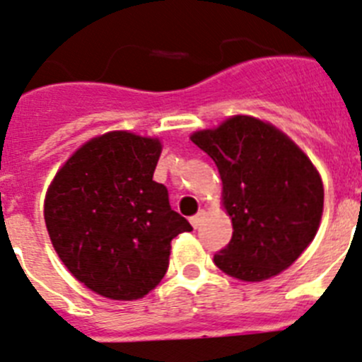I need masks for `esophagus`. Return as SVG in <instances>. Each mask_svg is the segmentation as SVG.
<instances>
[{
	"mask_svg": "<svg viewBox=\"0 0 362 362\" xmlns=\"http://www.w3.org/2000/svg\"><path fill=\"white\" fill-rule=\"evenodd\" d=\"M203 218H204V211L201 210L197 215H194V217H190V224L195 228V230H197V228L201 226V222H203Z\"/></svg>",
	"mask_w": 362,
	"mask_h": 362,
	"instance_id": "obj_1",
	"label": "esophagus"
}]
</instances>
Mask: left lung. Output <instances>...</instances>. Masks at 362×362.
I'll return each mask as SVG.
<instances>
[{"instance_id": "left-lung-1", "label": "left lung", "mask_w": 362, "mask_h": 362, "mask_svg": "<svg viewBox=\"0 0 362 362\" xmlns=\"http://www.w3.org/2000/svg\"><path fill=\"white\" fill-rule=\"evenodd\" d=\"M190 140L217 165L233 222L215 265L244 281L287 269L313 242L323 214V185L310 159L284 132L251 116H233Z\"/></svg>"}]
</instances>
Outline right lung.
Wrapping results in <instances>:
<instances>
[{
    "mask_svg": "<svg viewBox=\"0 0 362 362\" xmlns=\"http://www.w3.org/2000/svg\"><path fill=\"white\" fill-rule=\"evenodd\" d=\"M161 144L115 131L82 145L49 185L45 222L62 264L111 300H138L168 269L170 242L190 222L152 181Z\"/></svg>",
    "mask_w": 362,
    "mask_h": 362,
    "instance_id": "obj_1",
    "label": "right lung"
}]
</instances>
